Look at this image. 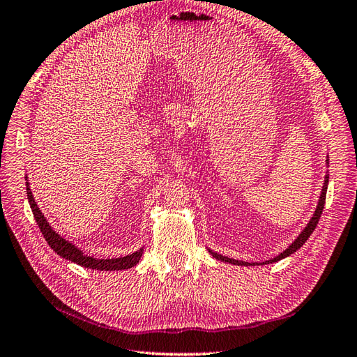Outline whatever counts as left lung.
<instances>
[{
  "instance_id": "1",
  "label": "left lung",
  "mask_w": 357,
  "mask_h": 357,
  "mask_svg": "<svg viewBox=\"0 0 357 357\" xmlns=\"http://www.w3.org/2000/svg\"><path fill=\"white\" fill-rule=\"evenodd\" d=\"M326 162H328V166H329V157H328V160H326ZM328 184H329V175H326V176H324V184H323V188H321V195H320V199H319V203H317V208H315V212L312 213L311 220L308 221L307 226H305V229L301 231V235L290 243L289 248H286L281 254H278L277 257H273V259L266 260V261H263V263H248V261H241V260H235V259H230V257H226V256H221V254L213 252L212 250H209V252L212 254V257H215L217 260H221V261H224V263L236 264V266H256V264H269V263H275V261H278V260H281V259L289 257L290 254L296 252V251L303 245V243L307 242V239L311 236V233L314 231V229L317 227L319 220H320V217H321L323 208H324L326 191H328Z\"/></svg>"
}]
</instances>
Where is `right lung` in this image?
Instances as JSON below:
<instances>
[{
	"mask_svg": "<svg viewBox=\"0 0 357 357\" xmlns=\"http://www.w3.org/2000/svg\"><path fill=\"white\" fill-rule=\"evenodd\" d=\"M26 184V196H28V202L29 206H31V211L34 213V218L38 224L40 231L43 233L45 239L47 241L49 247L52 248L58 256H61L66 260L73 261L76 264H80V266L88 268V269H96V271H124V269H130L136 266L139 263L142 254H144V248L137 250L133 254H128L126 257H118V259H96L91 256H85L84 251H80V248H77L73 243L66 241L63 236L59 235L54 230V227L50 226L47 222L46 217L40 211V208L37 206V203L34 200L33 191L29 188V182H25Z\"/></svg>",
	"mask_w": 357,
	"mask_h": 357,
	"instance_id": "right-lung-1",
	"label": "right lung"
}]
</instances>
